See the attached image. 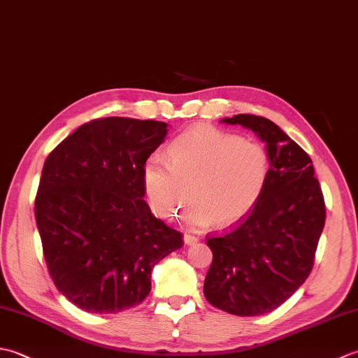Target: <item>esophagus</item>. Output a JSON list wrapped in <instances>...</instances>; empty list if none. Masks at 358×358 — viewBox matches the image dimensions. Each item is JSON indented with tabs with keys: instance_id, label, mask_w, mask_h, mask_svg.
<instances>
[{
	"instance_id": "34e87169",
	"label": "esophagus",
	"mask_w": 358,
	"mask_h": 358,
	"mask_svg": "<svg viewBox=\"0 0 358 358\" xmlns=\"http://www.w3.org/2000/svg\"><path fill=\"white\" fill-rule=\"evenodd\" d=\"M183 240H185L186 245H194V243L199 241V238H196L195 235H191V234H185V238Z\"/></svg>"
}]
</instances>
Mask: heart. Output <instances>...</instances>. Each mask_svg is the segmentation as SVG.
Listing matches in <instances>:
<instances>
[{"mask_svg": "<svg viewBox=\"0 0 358 358\" xmlns=\"http://www.w3.org/2000/svg\"><path fill=\"white\" fill-rule=\"evenodd\" d=\"M271 155L264 144L215 127H194L178 135L167 158L155 154L143 166V185L152 209L173 218L194 196L187 226L203 229L238 223L262 200L269 183Z\"/></svg>", "mask_w": 358, "mask_h": 358, "instance_id": "b5f03b06", "label": "heart"}]
</instances>
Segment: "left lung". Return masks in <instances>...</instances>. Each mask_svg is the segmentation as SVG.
I'll list each match as a JSON object with an SVG mask.
<instances>
[{
  "label": "left lung",
  "instance_id": "8db88e82",
  "mask_svg": "<svg viewBox=\"0 0 358 358\" xmlns=\"http://www.w3.org/2000/svg\"><path fill=\"white\" fill-rule=\"evenodd\" d=\"M266 143L269 183L262 200L229 231L208 235L212 264L204 296L212 306L252 317L277 309L309 277L326 220L324 199L313 159L264 117L223 118Z\"/></svg>",
  "mask_w": 358,
  "mask_h": 358
}]
</instances>
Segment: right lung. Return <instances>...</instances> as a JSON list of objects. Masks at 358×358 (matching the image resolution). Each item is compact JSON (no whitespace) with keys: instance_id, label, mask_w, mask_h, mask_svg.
Returning a JSON list of instances; mask_svg holds the SVG:
<instances>
[{"instance_id":"right-lung-1","label":"right lung","mask_w":358,"mask_h":358,"mask_svg":"<svg viewBox=\"0 0 358 358\" xmlns=\"http://www.w3.org/2000/svg\"><path fill=\"white\" fill-rule=\"evenodd\" d=\"M167 124L109 117L80 126L45 158L35 199L43 254L57 289L92 314L140 305L154 266L183 234L143 200V166Z\"/></svg>"}]
</instances>
